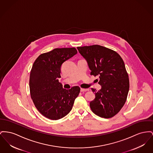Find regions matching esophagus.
I'll return each instance as SVG.
<instances>
[{
    "label": "esophagus",
    "mask_w": 153,
    "mask_h": 153,
    "mask_svg": "<svg viewBox=\"0 0 153 153\" xmlns=\"http://www.w3.org/2000/svg\"><path fill=\"white\" fill-rule=\"evenodd\" d=\"M89 91V89H84V88H81L80 89L81 92H86V91Z\"/></svg>",
    "instance_id": "34e87169"
}]
</instances>
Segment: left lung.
Listing matches in <instances>:
<instances>
[{
    "label": "left lung",
    "instance_id": "8db88e82",
    "mask_svg": "<svg viewBox=\"0 0 153 153\" xmlns=\"http://www.w3.org/2000/svg\"><path fill=\"white\" fill-rule=\"evenodd\" d=\"M87 61L91 75L99 76L101 89L90 102L91 109L99 117L108 118L114 116L126 103L129 81L124 62L116 51L99 45L77 47Z\"/></svg>",
    "mask_w": 153,
    "mask_h": 153
}]
</instances>
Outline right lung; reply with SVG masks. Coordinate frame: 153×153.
<instances>
[{
    "label": "right lung",
    "mask_w": 153,
    "mask_h": 153,
    "mask_svg": "<svg viewBox=\"0 0 153 153\" xmlns=\"http://www.w3.org/2000/svg\"><path fill=\"white\" fill-rule=\"evenodd\" d=\"M77 53L73 48H55L40 55L30 73V97L38 111L48 119L56 120L66 116L72 110L80 88L66 90L58 80L62 63Z\"/></svg>",
    "instance_id": "right-lung-1"
}]
</instances>
